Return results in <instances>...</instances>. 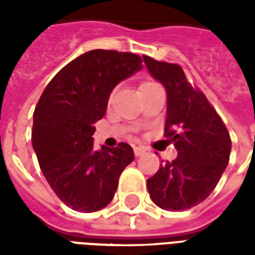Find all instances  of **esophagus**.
Instances as JSON below:
<instances>
[{"label": "esophagus", "instance_id": "1", "mask_svg": "<svg viewBox=\"0 0 255 255\" xmlns=\"http://www.w3.org/2000/svg\"><path fill=\"white\" fill-rule=\"evenodd\" d=\"M144 151H146V150H144L143 147H133V154H135V157H139V155L144 154Z\"/></svg>", "mask_w": 255, "mask_h": 255}]
</instances>
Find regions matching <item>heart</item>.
Here are the masks:
<instances>
[{
	"mask_svg": "<svg viewBox=\"0 0 255 255\" xmlns=\"http://www.w3.org/2000/svg\"><path fill=\"white\" fill-rule=\"evenodd\" d=\"M149 83H153V82H144V83H142V84H149ZM142 84H140V86H142Z\"/></svg>",
	"mask_w": 255,
	"mask_h": 255,
	"instance_id": "1",
	"label": "heart"
}]
</instances>
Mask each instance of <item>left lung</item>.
<instances>
[{
  "instance_id": "1",
  "label": "left lung",
  "mask_w": 255,
  "mask_h": 255,
  "mask_svg": "<svg viewBox=\"0 0 255 255\" xmlns=\"http://www.w3.org/2000/svg\"><path fill=\"white\" fill-rule=\"evenodd\" d=\"M149 72L164 84L168 109L164 135L177 157L147 179L153 202L165 210H186L205 201L228 165L231 136L202 91L194 87L177 64L143 56Z\"/></svg>"
}]
</instances>
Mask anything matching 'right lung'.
Listing matches in <instances>:
<instances>
[{"label":"right lung","instance_id":"add662e5","mask_svg":"<svg viewBox=\"0 0 255 255\" xmlns=\"http://www.w3.org/2000/svg\"><path fill=\"white\" fill-rule=\"evenodd\" d=\"M142 68L138 54L91 50L67 64L43 90L34 111L31 142L43 176L73 210L90 213L111 202L124 168L133 161L129 144L93 149L117 83Z\"/></svg>","mask_w":255,"mask_h":255}]
</instances>
